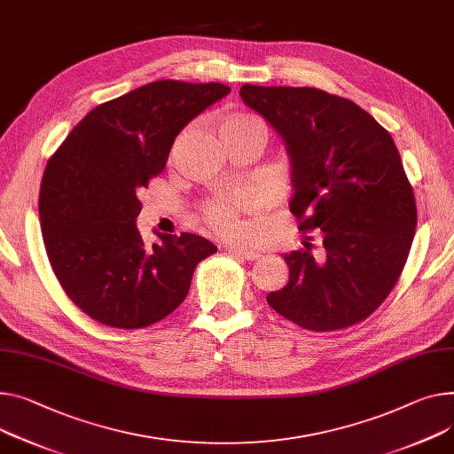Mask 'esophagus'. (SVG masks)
Wrapping results in <instances>:
<instances>
[{
  "mask_svg": "<svg viewBox=\"0 0 454 454\" xmlns=\"http://www.w3.org/2000/svg\"><path fill=\"white\" fill-rule=\"evenodd\" d=\"M229 254L243 258V260H249V262H254L260 258V253L251 251V249H241V247H229Z\"/></svg>",
  "mask_w": 454,
  "mask_h": 454,
  "instance_id": "1",
  "label": "esophagus"
}]
</instances>
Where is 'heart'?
I'll return each instance as SVG.
<instances>
[{
	"instance_id": "heart-1",
	"label": "heart",
	"mask_w": 454,
	"mask_h": 454,
	"mask_svg": "<svg viewBox=\"0 0 454 454\" xmlns=\"http://www.w3.org/2000/svg\"><path fill=\"white\" fill-rule=\"evenodd\" d=\"M247 134H258L263 139L267 137L265 123L251 113H234L229 114L220 125V137H239ZM246 207V200L236 194H223L215 200H208L203 208L201 216L205 225L225 238H239L243 234V223L239 220L241 208Z\"/></svg>"
}]
</instances>
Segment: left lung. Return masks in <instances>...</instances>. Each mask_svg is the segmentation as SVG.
<instances>
[{
    "mask_svg": "<svg viewBox=\"0 0 454 454\" xmlns=\"http://www.w3.org/2000/svg\"><path fill=\"white\" fill-rule=\"evenodd\" d=\"M241 99L284 137L293 165L289 203L318 255L286 254L289 282L267 303L301 329L351 327L383 303L405 267L416 201L391 134L355 101L312 87L246 83Z\"/></svg>",
    "mask_w": 454,
    "mask_h": 454,
    "instance_id": "1",
    "label": "left lung"
}]
</instances>
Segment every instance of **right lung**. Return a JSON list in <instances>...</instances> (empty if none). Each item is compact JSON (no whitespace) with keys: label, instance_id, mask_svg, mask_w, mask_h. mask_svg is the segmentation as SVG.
Wrapping results in <instances>:
<instances>
[{"label":"right lung","instance_id":"obj_1","mask_svg":"<svg viewBox=\"0 0 454 454\" xmlns=\"http://www.w3.org/2000/svg\"><path fill=\"white\" fill-rule=\"evenodd\" d=\"M231 89L153 82L92 109L49 158L40 223L65 294L92 320L144 329L187 296L196 265L218 249L182 232L147 247L136 227L139 194L163 172L180 130Z\"/></svg>","mask_w":454,"mask_h":454}]
</instances>
